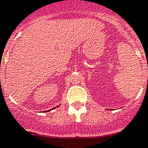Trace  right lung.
<instances>
[{"instance_id":"obj_1","label":"right lung","mask_w":148,"mask_h":148,"mask_svg":"<svg viewBox=\"0 0 148 148\" xmlns=\"http://www.w3.org/2000/svg\"><path fill=\"white\" fill-rule=\"evenodd\" d=\"M59 106H60V105H59L58 106H57V107H54V108H52V109H54V108H57V107H59ZM47 111H42V112H45H45H47Z\"/></svg>"}]
</instances>
